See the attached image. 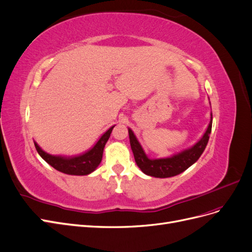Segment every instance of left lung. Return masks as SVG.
<instances>
[{"label":"left lung","instance_id":"obj_1","mask_svg":"<svg viewBox=\"0 0 252 252\" xmlns=\"http://www.w3.org/2000/svg\"><path fill=\"white\" fill-rule=\"evenodd\" d=\"M212 127V117L208 125L207 130L204 133L203 138L197 142L191 148L186 149L174 155L171 158H149L142 148L139 141L136 140L131 129H128L129 139H130V146L133 152L135 163L140 167V169L147 175L155 178H170L178 175L185 171L190 166L194 164L202 156L207 143L209 141V134Z\"/></svg>","mask_w":252,"mask_h":252}]
</instances>
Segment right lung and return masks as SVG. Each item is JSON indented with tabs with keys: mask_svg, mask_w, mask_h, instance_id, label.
<instances>
[{
	"mask_svg": "<svg viewBox=\"0 0 252 252\" xmlns=\"http://www.w3.org/2000/svg\"><path fill=\"white\" fill-rule=\"evenodd\" d=\"M114 126L109 128L101 138L96 142L94 146L88 150L85 154L78 157L66 158L60 156H51L47 152L41 149V147L34 142V146L39 155L46 161L53 168L71 175H87L95 170L96 167L100 165L103 157V151L105 144L107 143L110 133Z\"/></svg>",
	"mask_w": 252,
	"mask_h": 252,
	"instance_id": "obj_1",
	"label": "right lung"
}]
</instances>
